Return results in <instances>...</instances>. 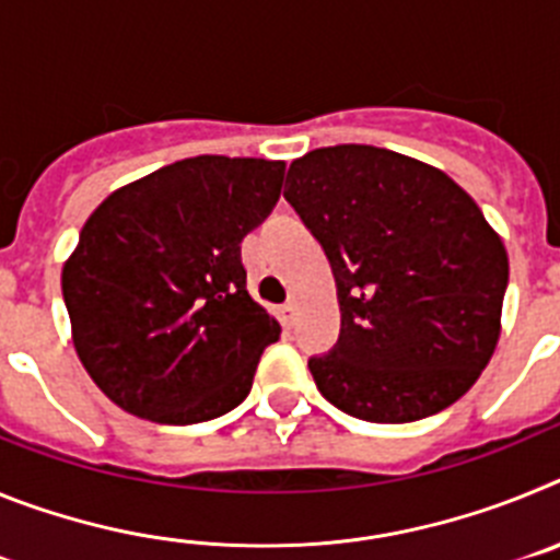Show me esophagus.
Returning <instances> with one entry per match:
<instances>
[{"mask_svg":"<svg viewBox=\"0 0 560 560\" xmlns=\"http://www.w3.org/2000/svg\"><path fill=\"white\" fill-rule=\"evenodd\" d=\"M277 316H280V323H283L285 328H291L296 319V305L289 300V303H283L280 308H277Z\"/></svg>","mask_w":560,"mask_h":560,"instance_id":"obj_1","label":"esophagus"}]
</instances>
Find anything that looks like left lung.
I'll return each mask as SVG.
<instances>
[{
	"label": "left lung",
	"mask_w": 560,
	"mask_h": 560,
	"mask_svg": "<svg viewBox=\"0 0 560 560\" xmlns=\"http://www.w3.org/2000/svg\"><path fill=\"white\" fill-rule=\"evenodd\" d=\"M285 201L323 244L341 330L308 370L341 412L409 423L452 407L491 361L508 252L438 167L375 145L291 162Z\"/></svg>",
	"instance_id": "8db88e82"
}]
</instances>
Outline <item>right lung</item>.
Instances as JSON below:
<instances>
[{"mask_svg":"<svg viewBox=\"0 0 560 560\" xmlns=\"http://www.w3.org/2000/svg\"><path fill=\"white\" fill-rule=\"evenodd\" d=\"M285 162L192 156L114 190L61 271L78 359L108 400L201 423L249 395L280 325L246 291L241 241L280 199Z\"/></svg>","mask_w":560,"mask_h":560,"instance_id":"right-lung-1","label":"right lung"}]
</instances>
